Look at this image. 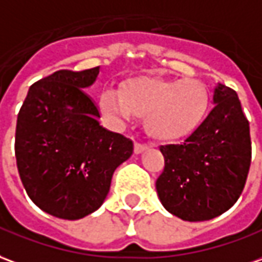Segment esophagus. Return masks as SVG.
I'll list each match as a JSON object with an SVG mask.
<instances>
[{
	"mask_svg": "<svg viewBox=\"0 0 262 262\" xmlns=\"http://www.w3.org/2000/svg\"><path fill=\"white\" fill-rule=\"evenodd\" d=\"M147 149V144L140 143V142H135V153L139 155V153H142L144 150Z\"/></svg>",
	"mask_w": 262,
	"mask_h": 262,
	"instance_id": "1",
	"label": "esophagus"
}]
</instances>
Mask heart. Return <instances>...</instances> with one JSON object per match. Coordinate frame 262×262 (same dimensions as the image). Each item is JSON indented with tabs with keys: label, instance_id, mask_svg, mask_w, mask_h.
<instances>
[{
	"label": "heart",
	"instance_id": "obj_1",
	"mask_svg": "<svg viewBox=\"0 0 262 262\" xmlns=\"http://www.w3.org/2000/svg\"><path fill=\"white\" fill-rule=\"evenodd\" d=\"M208 106V92L200 80L142 76L127 80L118 93L105 89L100 107L115 125L130 123L135 115L146 116L151 136L173 139L200 123Z\"/></svg>",
	"mask_w": 262,
	"mask_h": 262
}]
</instances>
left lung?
Listing matches in <instances>:
<instances>
[{
  "label": "left lung",
  "mask_w": 262,
  "mask_h": 262,
  "mask_svg": "<svg viewBox=\"0 0 262 262\" xmlns=\"http://www.w3.org/2000/svg\"><path fill=\"white\" fill-rule=\"evenodd\" d=\"M214 107L179 144L160 146L164 170L156 182L163 207L184 221H206L238 200L251 164L250 123L235 91L217 83Z\"/></svg>",
  "instance_id": "obj_1"
}]
</instances>
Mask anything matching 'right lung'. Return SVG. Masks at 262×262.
<instances>
[{
  "label": "right lung",
  "instance_id": "obj_1",
  "mask_svg": "<svg viewBox=\"0 0 262 262\" xmlns=\"http://www.w3.org/2000/svg\"><path fill=\"white\" fill-rule=\"evenodd\" d=\"M99 67L56 71L29 88L18 113L15 157L29 199L42 211L79 220L103 204L115 170L133 153V142L100 126L86 93Z\"/></svg>",
  "mask_w": 262,
  "mask_h": 262
}]
</instances>
